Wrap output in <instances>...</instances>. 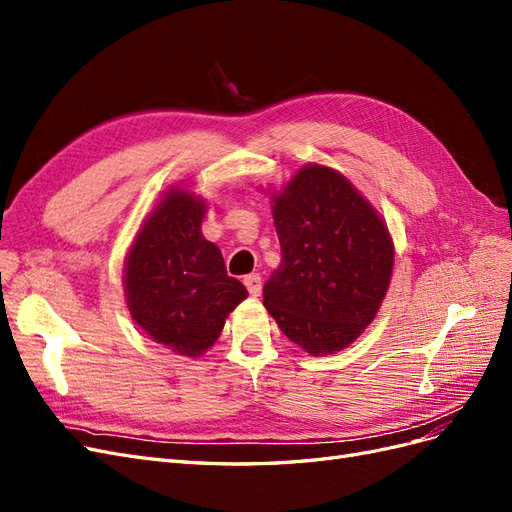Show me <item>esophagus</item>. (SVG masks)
<instances>
[{
  "label": "esophagus",
  "instance_id": "34e87169",
  "mask_svg": "<svg viewBox=\"0 0 512 512\" xmlns=\"http://www.w3.org/2000/svg\"><path fill=\"white\" fill-rule=\"evenodd\" d=\"M243 284H245L247 292L252 294V297H258V294L262 292V280H260V275H258V273L245 275V277H243Z\"/></svg>",
  "mask_w": 512,
  "mask_h": 512
}]
</instances>
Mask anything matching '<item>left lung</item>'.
<instances>
[{"instance_id":"8db88e82","label":"left lung","mask_w":512,"mask_h":512,"mask_svg":"<svg viewBox=\"0 0 512 512\" xmlns=\"http://www.w3.org/2000/svg\"><path fill=\"white\" fill-rule=\"evenodd\" d=\"M282 265L265 307L312 356L348 348L376 318L391 284L395 245L374 205L337 170L305 164L271 194Z\"/></svg>"}]
</instances>
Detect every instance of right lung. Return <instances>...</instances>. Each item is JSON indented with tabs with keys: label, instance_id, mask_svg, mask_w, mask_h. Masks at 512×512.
Segmentation results:
<instances>
[{
	"label": "right lung",
	"instance_id": "add662e5",
	"mask_svg": "<svg viewBox=\"0 0 512 512\" xmlns=\"http://www.w3.org/2000/svg\"><path fill=\"white\" fill-rule=\"evenodd\" d=\"M205 198L170 185L143 220L123 267L132 320L181 356L207 352L245 286L226 273L220 247L203 237Z\"/></svg>",
	"mask_w": 512,
	"mask_h": 512
}]
</instances>
